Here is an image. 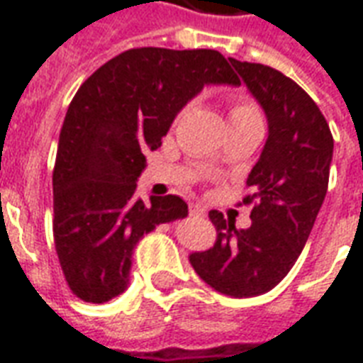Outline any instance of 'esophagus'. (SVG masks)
<instances>
[{"label":"esophagus","instance_id":"1","mask_svg":"<svg viewBox=\"0 0 363 363\" xmlns=\"http://www.w3.org/2000/svg\"><path fill=\"white\" fill-rule=\"evenodd\" d=\"M189 213L194 216V218H204L206 216V208L202 204H196V202H190L189 204Z\"/></svg>","mask_w":363,"mask_h":363}]
</instances>
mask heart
Masks as SVG:
<instances>
[{"instance_id": "1", "label": "heart", "mask_w": 363, "mask_h": 363, "mask_svg": "<svg viewBox=\"0 0 363 363\" xmlns=\"http://www.w3.org/2000/svg\"><path fill=\"white\" fill-rule=\"evenodd\" d=\"M229 124L235 122H249V120H260L259 104L245 93H233L229 95ZM213 163H220V159H213Z\"/></svg>"}]
</instances>
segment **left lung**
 I'll list each match as a JSON object with an SVG mask.
<instances>
[{"instance_id":"obj_1","label":"left lung","mask_w":363,"mask_h":363,"mask_svg":"<svg viewBox=\"0 0 363 363\" xmlns=\"http://www.w3.org/2000/svg\"><path fill=\"white\" fill-rule=\"evenodd\" d=\"M264 108L268 140L247 179L251 228L235 229L223 213H208L216 243L192 252L196 274L225 296L252 297L272 289L296 264L328 189L333 134L327 120L294 79L264 64L231 58Z\"/></svg>"}]
</instances>
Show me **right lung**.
<instances>
[{
	"mask_svg": "<svg viewBox=\"0 0 363 363\" xmlns=\"http://www.w3.org/2000/svg\"><path fill=\"white\" fill-rule=\"evenodd\" d=\"M208 83L239 85L218 50L132 48L87 77L60 132L54 243L72 294L104 303L128 286L135 243L159 223L186 218L174 194L135 200L145 151L157 150L177 112Z\"/></svg>",
	"mask_w": 363,
	"mask_h": 363,
	"instance_id": "obj_1",
	"label": "right lung"
}]
</instances>
